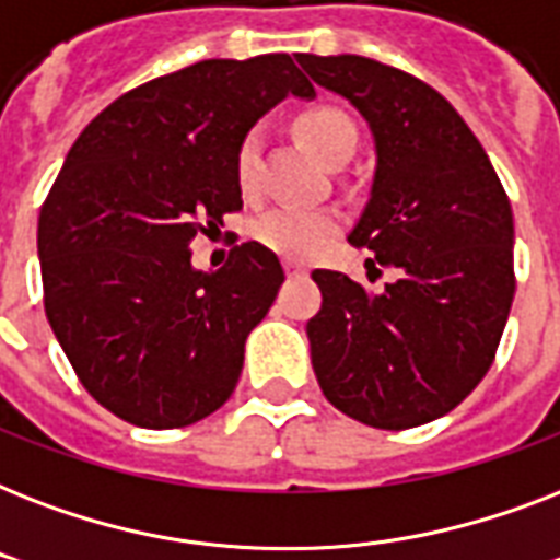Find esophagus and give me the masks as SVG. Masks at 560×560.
I'll return each instance as SVG.
<instances>
[{
	"label": "esophagus",
	"instance_id": "esophagus-1",
	"mask_svg": "<svg viewBox=\"0 0 560 560\" xmlns=\"http://www.w3.org/2000/svg\"><path fill=\"white\" fill-rule=\"evenodd\" d=\"M284 270H288L290 276H296V272H305V264L296 261V258H284Z\"/></svg>",
	"mask_w": 560,
	"mask_h": 560
}]
</instances>
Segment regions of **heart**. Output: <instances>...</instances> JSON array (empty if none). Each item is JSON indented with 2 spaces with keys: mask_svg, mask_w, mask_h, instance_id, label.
Returning a JSON list of instances; mask_svg holds the SVG:
<instances>
[{
  "mask_svg": "<svg viewBox=\"0 0 560 560\" xmlns=\"http://www.w3.org/2000/svg\"><path fill=\"white\" fill-rule=\"evenodd\" d=\"M299 139L325 162L334 165L340 160H351L358 151V127L346 113L331 107L311 109L296 121ZM261 133L249 130L244 142L237 148L235 174L237 186L244 191H255L261 177ZM340 232V218L328 209H307L296 202H281L253 223V237L272 253L288 255V258H311L323 249L334 235Z\"/></svg>",
  "mask_w": 560,
  "mask_h": 560,
  "instance_id": "1",
  "label": "heart"
}]
</instances>
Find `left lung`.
<instances>
[{"mask_svg": "<svg viewBox=\"0 0 560 560\" xmlns=\"http://www.w3.org/2000/svg\"><path fill=\"white\" fill-rule=\"evenodd\" d=\"M296 60L369 121L377 165L349 241L398 270L383 293L346 272H311L323 290L307 323L316 381L354 421L427 424L494 363L514 299L512 202L477 136L433 86L358 55Z\"/></svg>", "mask_w": 560, "mask_h": 560, "instance_id": "obj_1", "label": "left lung"}]
</instances>
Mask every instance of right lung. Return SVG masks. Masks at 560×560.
<instances>
[{"instance_id":"1","label":"right lung","mask_w":560,"mask_h":560,"mask_svg":"<svg viewBox=\"0 0 560 560\" xmlns=\"http://www.w3.org/2000/svg\"><path fill=\"white\" fill-rule=\"evenodd\" d=\"M314 98L290 55L200 60L125 92L83 127L37 223L43 302L78 381L148 430L223 407L284 270L258 241L214 272L191 241L241 211L235 156L281 98Z\"/></svg>"}]
</instances>
